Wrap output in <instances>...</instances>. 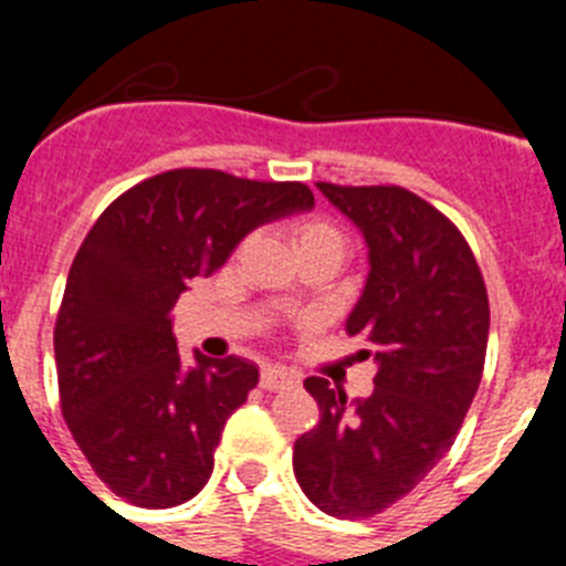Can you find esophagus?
<instances>
[{"mask_svg": "<svg viewBox=\"0 0 566 566\" xmlns=\"http://www.w3.org/2000/svg\"><path fill=\"white\" fill-rule=\"evenodd\" d=\"M294 385H300V374L280 368V365H263V371H260V388L263 391H286Z\"/></svg>", "mask_w": 566, "mask_h": 566, "instance_id": "1", "label": "esophagus"}]
</instances>
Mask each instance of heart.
<instances>
[{
    "mask_svg": "<svg viewBox=\"0 0 566 566\" xmlns=\"http://www.w3.org/2000/svg\"><path fill=\"white\" fill-rule=\"evenodd\" d=\"M292 243L297 249V254H306L312 249H343V232L337 229V223H332L328 218H303L292 227Z\"/></svg>",
    "mask_w": 566,
    "mask_h": 566,
    "instance_id": "obj_1",
    "label": "heart"
}]
</instances>
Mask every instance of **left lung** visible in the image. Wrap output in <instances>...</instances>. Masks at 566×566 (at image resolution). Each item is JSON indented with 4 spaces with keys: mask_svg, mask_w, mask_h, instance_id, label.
Here are the masks:
<instances>
[{
    "mask_svg": "<svg viewBox=\"0 0 566 566\" xmlns=\"http://www.w3.org/2000/svg\"><path fill=\"white\" fill-rule=\"evenodd\" d=\"M319 192L365 234L371 272L348 334L377 363L352 408L343 388L308 377L319 422L294 442V476L323 513L371 518L451 451L484 371L490 303L473 249L448 214L397 184Z\"/></svg>",
    "mask_w": 566,
    "mask_h": 566,
    "instance_id": "1",
    "label": "left lung"
}]
</instances>
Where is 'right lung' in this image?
Returning <instances> with one entry per match:
<instances>
[{"label": "right lung", "mask_w": 566, "mask_h": 566, "mask_svg": "<svg viewBox=\"0 0 566 566\" xmlns=\"http://www.w3.org/2000/svg\"><path fill=\"white\" fill-rule=\"evenodd\" d=\"M312 207L300 181L184 167L135 184L98 214L70 266L53 348L64 422L115 496L164 510L209 482L223 424L258 368L201 354L184 368L169 312L243 234Z\"/></svg>", "instance_id": "right-lung-1"}]
</instances>
